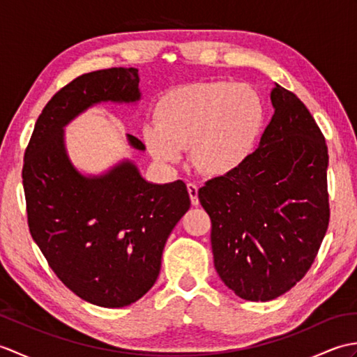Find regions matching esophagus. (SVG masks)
Here are the masks:
<instances>
[{"mask_svg": "<svg viewBox=\"0 0 357 357\" xmlns=\"http://www.w3.org/2000/svg\"><path fill=\"white\" fill-rule=\"evenodd\" d=\"M187 190H188V195H190V199H192L193 206H198V204H199V199H198V185H196L195 183H188L187 184Z\"/></svg>", "mask_w": 357, "mask_h": 357, "instance_id": "obj_1", "label": "esophagus"}]
</instances>
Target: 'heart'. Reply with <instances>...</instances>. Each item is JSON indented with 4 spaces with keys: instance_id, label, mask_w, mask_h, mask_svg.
I'll list each match as a JSON object with an SVG mask.
<instances>
[{
    "instance_id": "1",
    "label": "heart",
    "mask_w": 357,
    "mask_h": 357,
    "mask_svg": "<svg viewBox=\"0 0 357 357\" xmlns=\"http://www.w3.org/2000/svg\"><path fill=\"white\" fill-rule=\"evenodd\" d=\"M156 118L142 128L156 161L176 164L190 149L196 170L224 176L253 151L265 107L252 86L213 81L170 90L158 102Z\"/></svg>"
}]
</instances>
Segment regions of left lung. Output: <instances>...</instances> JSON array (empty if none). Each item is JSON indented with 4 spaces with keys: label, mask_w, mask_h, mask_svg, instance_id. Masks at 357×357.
Segmentation results:
<instances>
[{
    "label": "left lung",
    "mask_w": 357,
    "mask_h": 357,
    "mask_svg": "<svg viewBox=\"0 0 357 357\" xmlns=\"http://www.w3.org/2000/svg\"><path fill=\"white\" fill-rule=\"evenodd\" d=\"M270 98L275 115L259 147L198 192L219 278L239 298L262 302L307 275L330 221L321 128L290 90L276 84Z\"/></svg>",
    "instance_id": "1"
}]
</instances>
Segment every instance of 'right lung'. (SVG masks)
Returning <instances> with one entry per match:
<instances>
[{"mask_svg":"<svg viewBox=\"0 0 357 357\" xmlns=\"http://www.w3.org/2000/svg\"><path fill=\"white\" fill-rule=\"evenodd\" d=\"M138 84L133 67L70 81L38 116L22 165L29 230L49 267L81 299L107 308L130 305L153 287L190 196L181 179L150 184L128 161L102 176H82L67 158L63 127L96 102L138 101Z\"/></svg>","mask_w":357,"mask_h":357,"instance_id":"add662e5","label":"right lung"}]
</instances>
